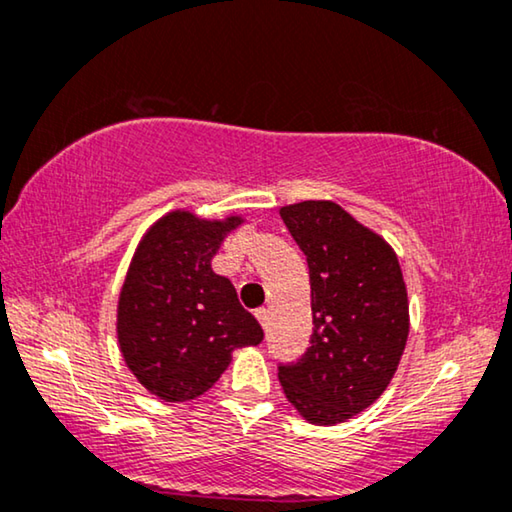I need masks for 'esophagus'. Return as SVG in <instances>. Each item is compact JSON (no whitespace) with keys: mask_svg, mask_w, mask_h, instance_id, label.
I'll list each match as a JSON object with an SVG mask.
<instances>
[{"mask_svg":"<svg viewBox=\"0 0 512 512\" xmlns=\"http://www.w3.org/2000/svg\"><path fill=\"white\" fill-rule=\"evenodd\" d=\"M255 317H257V322L264 326V329H266V326H269V310H266V308H257L255 310Z\"/></svg>","mask_w":512,"mask_h":512,"instance_id":"esophagus-1","label":"esophagus"}]
</instances>
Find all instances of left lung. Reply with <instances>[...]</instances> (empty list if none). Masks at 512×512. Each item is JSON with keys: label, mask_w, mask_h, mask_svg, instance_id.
<instances>
[{"label": "left lung", "mask_w": 512, "mask_h": 512, "mask_svg": "<svg viewBox=\"0 0 512 512\" xmlns=\"http://www.w3.org/2000/svg\"><path fill=\"white\" fill-rule=\"evenodd\" d=\"M310 269V347L280 365L287 400L312 425L345 423L368 409L398 370L409 301L395 250L331 200L280 209Z\"/></svg>", "instance_id": "1"}]
</instances>
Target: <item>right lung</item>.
Wrapping results in <instances>:
<instances>
[{"instance_id":"right-lung-1","label":"right lung","mask_w":512,"mask_h":512,"mask_svg":"<svg viewBox=\"0 0 512 512\" xmlns=\"http://www.w3.org/2000/svg\"><path fill=\"white\" fill-rule=\"evenodd\" d=\"M241 216L207 220L170 211L137 243L117 305L121 356L135 379L165 402L200 398L239 347L264 331L239 303L234 285L211 269Z\"/></svg>"}]
</instances>
